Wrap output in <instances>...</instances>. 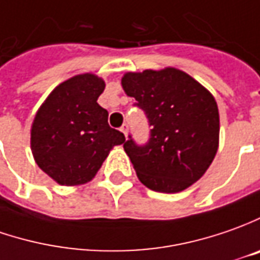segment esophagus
I'll list each match as a JSON object with an SVG mask.
<instances>
[{"instance_id":"obj_1","label":"esophagus","mask_w":260,"mask_h":260,"mask_svg":"<svg viewBox=\"0 0 260 260\" xmlns=\"http://www.w3.org/2000/svg\"><path fill=\"white\" fill-rule=\"evenodd\" d=\"M121 131L123 132V135H125V137H128V125H126V123H125V125L122 126Z\"/></svg>"}]
</instances>
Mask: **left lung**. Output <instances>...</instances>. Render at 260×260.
I'll return each mask as SVG.
<instances>
[{
	"label": "left lung",
	"instance_id": "obj_1",
	"mask_svg": "<svg viewBox=\"0 0 260 260\" xmlns=\"http://www.w3.org/2000/svg\"><path fill=\"white\" fill-rule=\"evenodd\" d=\"M122 86L142 109L149 139L129 135L123 149L139 181L158 192H178L200 180L219 147V109L211 93L177 69L126 73Z\"/></svg>",
	"mask_w": 260,
	"mask_h": 260
}]
</instances>
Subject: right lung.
Wrapping results in <instances>:
<instances>
[{"label":"right lung","mask_w":260,"mask_h":260,"mask_svg":"<svg viewBox=\"0 0 260 260\" xmlns=\"http://www.w3.org/2000/svg\"><path fill=\"white\" fill-rule=\"evenodd\" d=\"M105 82L79 75L58 85L41 105L31 126V149L41 170L61 185L90 181L125 135L108 123L98 103Z\"/></svg>","instance_id":"add662e5"}]
</instances>
